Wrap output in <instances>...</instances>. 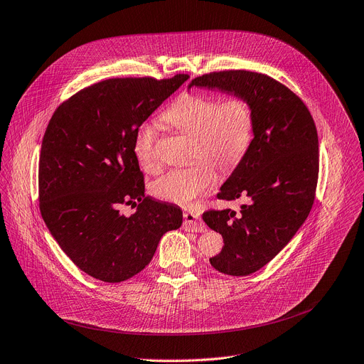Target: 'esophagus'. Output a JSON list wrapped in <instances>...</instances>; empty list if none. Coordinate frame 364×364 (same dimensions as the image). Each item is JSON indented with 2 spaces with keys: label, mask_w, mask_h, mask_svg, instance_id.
<instances>
[{
  "label": "esophagus",
  "mask_w": 364,
  "mask_h": 364,
  "mask_svg": "<svg viewBox=\"0 0 364 364\" xmlns=\"http://www.w3.org/2000/svg\"><path fill=\"white\" fill-rule=\"evenodd\" d=\"M183 229L189 232H204L205 225L201 221V217L193 213H183Z\"/></svg>",
  "instance_id": "esophagus-1"
}]
</instances>
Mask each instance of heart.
Instances as JSON below:
<instances>
[{"mask_svg":"<svg viewBox=\"0 0 364 364\" xmlns=\"http://www.w3.org/2000/svg\"><path fill=\"white\" fill-rule=\"evenodd\" d=\"M161 119L191 136L192 164L173 169L153 182L154 197L181 207L207 191L215 181L213 166L221 173H230L239 166L252 144L255 115L250 103L240 97L221 102L217 97L185 93L163 110ZM156 131L149 122L138 128L134 153L143 169L159 167L154 153Z\"/></svg>","mask_w":364,"mask_h":364,"instance_id":"1","label":"heart"}]
</instances>
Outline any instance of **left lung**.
<instances>
[{
    "label": "left lung",
    "instance_id": "left-lung-1",
    "mask_svg": "<svg viewBox=\"0 0 364 364\" xmlns=\"http://www.w3.org/2000/svg\"><path fill=\"white\" fill-rule=\"evenodd\" d=\"M191 87L245 99L254 109L252 144L217 195L245 204L237 213L228 208L203 214L225 242L210 264L223 274L249 275L293 239L311 213L319 172L316 127L306 105L265 74L210 73L193 78Z\"/></svg>",
    "mask_w": 364,
    "mask_h": 364
}]
</instances>
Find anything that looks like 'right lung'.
<instances>
[{"mask_svg":"<svg viewBox=\"0 0 364 364\" xmlns=\"http://www.w3.org/2000/svg\"><path fill=\"white\" fill-rule=\"evenodd\" d=\"M189 78H109L52 115L39 159L41 214L65 255L105 283L143 271L161 236L182 225L178 205L144 193L134 153L138 128ZM122 205L137 210L127 218Z\"/></svg>","mask_w":364,"mask_h":364,"instance_id":"add662e5","label":"right lung"}]
</instances>
